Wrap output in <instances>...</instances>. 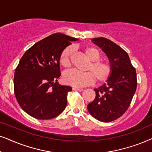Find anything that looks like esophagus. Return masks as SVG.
Wrapping results in <instances>:
<instances>
[{"label": "esophagus", "instance_id": "1", "mask_svg": "<svg viewBox=\"0 0 152 152\" xmlns=\"http://www.w3.org/2000/svg\"><path fill=\"white\" fill-rule=\"evenodd\" d=\"M73 90H74V91H78V92H82V91L83 90V89L78 88H73Z\"/></svg>", "mask_w": 152, "mask_h": 152}]
</instances>
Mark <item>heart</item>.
I'll return each mask as SVG.
<instances>
[{"mask_svg":"<svg viewBox=\"0 0 152 152\" xmlns=\"http://www.w3.org/2000/svg\"><path fill=\"white\" fill-rule=\"evenodd\" d=\"M83 50L85 55L91 61L87 68L89 71L80 72L76 70H71L64 73L62 76L63 82L74 88H81L92 83L95 80V78L98 83L106 81L112 74V66L110 64L105 60H99L100 53L96 48L88 46L84 48ZM72 53V48L67 46L63 49L60 55V65L66 69L71 66L70 58Z\"/></svg>","mask_w":152,"mask_h":152,"instance_id":"obj_1","label":"heart"}]
</instances>
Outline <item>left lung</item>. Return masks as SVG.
I'll return each instance as SVG.
<instances>
[{
    "label": "left lung",
    "instance_id": "left-lung-1",
    "mask_svg": "<svg viewBox=\"0 0 152 152\" xmlns=\"http://www.w3.org/2000/svg\"><path fill=\"white\" fill-rule=\"evenodd\" d=\"M93 43L106 54L112 74L106 83L94 89L96 97L88 105L92 116L103 122H112L129 108L137 88L135 69L125 50L110 39L93 38Z\"/></svg>",
    "mask_w": 152,
    "mask_h": 152
}]
</instances>
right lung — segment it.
Masks as SVG:
<instances>
[{
	"label": "right lung",
	"mask_w": 152,
	"mask_h": 152,
	"mask_svg": "<svg viewBox=\"0 0 152 152\" xmlns=\"http://www.w3.org/2000/svg\"><path fill=\"white\" fill-rule=\"evenodd\" d=\"M78 39L55 33L40 40L26 51L16 68L15 94L21 108L38 120L57 117L67 104L69 86H61L59 57L71 42Z\"/></svg>",
	"instance_id": "right-lung-1"
}]
</instances>
